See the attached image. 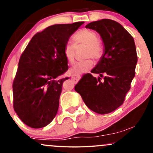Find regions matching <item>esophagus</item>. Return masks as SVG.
<instances>
[{
  "instance_id": "34e87169",
  "label": "esophagus",
  "mask_w": 153,
  "mask_h": 153,
  "mask_svg": "<svg viewBox=\"0 0 153 153\" xmlns=\"http://www.w3.org/2000/svg\"><path fill=\"white\" fill-rule=\"evenodd\" d=\"M71 79H72V80L74 81L75 82H77L79 80V79H80V75H77V74L73 75L72 76V78H71Z\"/></svg>"
}]
</instances>
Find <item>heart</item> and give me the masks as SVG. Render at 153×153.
<instances>
[{
    "label": "heart",
    "instance_id": "obj_1",
    "mask_svg": "<svg viewBox=\"0 0 153 153\" xmlns=\"http://www.w3.org/2000/svg\"><path fill=\"white\" fill-rule=\"evenodd\" d=\"M73 41L75 47L79 45L86 46L85 57H93L96 59L101 58L103 53V49L100 42L98 40L97 33L90 29L83 28L77 31L73 36ZM75 47L73 45L66 44L64 48V55L68 63L73 64L75 62ZM94 61L91 58H88L82 62L77 63L71 68L74 73L86 72L92 68Z\"/></svg>",
    "mask_w": 153,
    "mask_h": 153
}]
</instances>
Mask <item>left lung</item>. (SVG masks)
<instances>
[{"mask_svg": "<svg viewBox=\"0 0 153 153\" xmlns=\"http://www.w3.org/2000/svg\"><path fill=\"white\" fill-rule=\"evenodd\" d=\"M85 27L99 33L103 40V54L91 71L100 76L97 79L90 73L83 75L75 90L89 109L103 115L120 106L130 89L138 60L135 42L129 33L113 20H99Z\"/></svg>", "mask_w": 153, "mask_h": 153, "instance_id": "left-lung-1", "label": "left lung"}]
</instances>
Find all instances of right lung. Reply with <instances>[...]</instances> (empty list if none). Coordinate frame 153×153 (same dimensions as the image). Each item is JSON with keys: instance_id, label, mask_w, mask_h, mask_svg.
Listing matches in <instances>:
<instances>
[{"instance_id": "obj_1", "label": "right lung", "mask_w": 153, "mask_h": 153, "mask_svg": "<svg viewBox=\"0 0 153 153\" xmlns=\"http://www.w3.org/2000/svg\"><path fill=\"white\" fill-rule=\"evenodd\" d=\"M83 24L49 26L34 35L22 54L13 85V107L28 127H45L57 113L63 82L68 79L55 80L68 69L64 46Z\"/></svg>"}]
</instances>
